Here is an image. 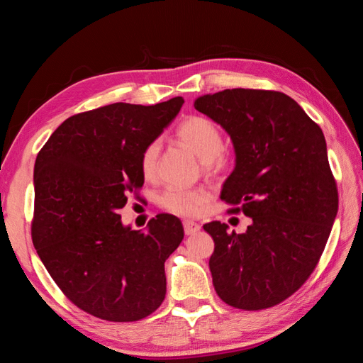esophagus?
<instances>
[{"label":"esophagus","instance_id":"34e87169","mask_svg":"<svg viewBox=\"0 0 363 363\" xmlns=\"http://www.w3.org/2000/svg\"><path fill=\"white\" fill-rule=\"evenodd\" d=\"M183 228H184V233L188 236L200 232V225L194 221H183Z\"/></svg>","mask_w":363,"mask_h":363}]
</instances>
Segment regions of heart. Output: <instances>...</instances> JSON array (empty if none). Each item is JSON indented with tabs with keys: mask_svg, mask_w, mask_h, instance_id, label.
Masks as SVG:
<instances>
[{
	"mask_svg": "<svg viewBox=\"0 0 363 363\" xmlns=\"http://www.w3.org/2000/svg\"><path fill=\"white\" fill-rule=\"evenodd\" d=\"M175 135L183 145L191 148L203 160L207 172H221L232 167V155L223 148L221 130L208 118L199 115L186 118ZM159 150V142H151L142 151L140 171L145 179H152L156 175ZM208 199L211 195L204 188H168L160 195L159 204L174 215L195 216L203 211Z\"/></svg>",
	"mask_w": 363,
	"mask_h": 363,
	"instance_id": "1",
	"label": "heart"
}]
</instances>
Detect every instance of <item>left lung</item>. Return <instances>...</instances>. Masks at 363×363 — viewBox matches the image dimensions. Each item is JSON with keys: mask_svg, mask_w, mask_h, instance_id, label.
Wrapping results in <instances>:
<instances>
[{"mask_svg": "<svg viewBox=\"0 0 363 363\" xmlns=\"http://www.w3.org/2000/svg\"><path fill=\"white\" fill-rule=\"evenodd\" d=\"M233 140L236 167L221 200L251 218L245 233L219 221L208 260L219 298L242 311L280 304L311 277L337 213L323 130L286 94L225 89L195 101Z\"/></svg>", "mask_w": 363, "mask_h": 363, "instance_id": "obj_1", "label": "left lung"}]
</instances>
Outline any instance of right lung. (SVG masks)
Wrapping results in <instances>:
<instances>
[{
  "label": "right lung",
  "mask_w": 363,
  "mask_h": 363,
  "mask_svg": "<svg viewBox=\"0 0 363 363\" xmlns=\"http://www.w3.org/2000/svg\"><path fill=\"white\" fill-rule=\"evenodd\" d=\"M183 103H115L72 115L36 157L33 244L65 296L100 320L139 321L164 300V260L183 240L180 219L159 213L144 232L124 227L119 211L144 184L142 151Z\"/></svg>",
  "instance_id": "add662e5"
}]
</instances>
